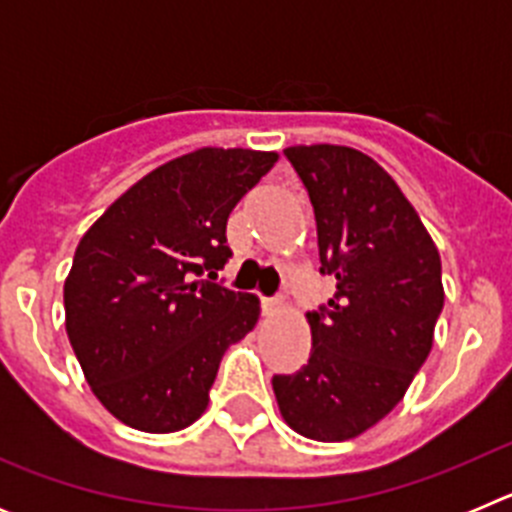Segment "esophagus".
I'll return each instance as SVG.
<instances>
[{"mask_svg":"<svg viewBox=\"0 0 512 512\" xmlns=\"http://www.w3.org/2000/svg\"><path fill=\"white\" fill-rule=\"evenodd\" d=\"M279 305H282V300H279V297H264V300H261V310H264V315L277 312Z\"/></svg>","mask_w":512,"mask_h":512,"instance_id":"esophagus-1","label":"esophagus"}]
</instances>
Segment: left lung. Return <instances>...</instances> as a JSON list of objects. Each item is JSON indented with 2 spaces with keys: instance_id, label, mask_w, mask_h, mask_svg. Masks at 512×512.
Masks as SVG:
<instances>
[{
  "instance_id": "left-lung-1",
  "label": "left lung",
  "mask_w": 512,
  "mask_h": 512,
  "mask_svg": "<svg viewBox=\"0 0 512 512\" xmlns=\"http://www.w3.org/2000/svg\"><path fill=\"white\" fill-rule=\"evenodd\" d=\"M284 156L310 197L320 274L336 279V295L307 312V364L271 387L297 433L343 441L390 413L431 354L441 256L377 161L325 143Z\"/></svg>"
}]
</instances>
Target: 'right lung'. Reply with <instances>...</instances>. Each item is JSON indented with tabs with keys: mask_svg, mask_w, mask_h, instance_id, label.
Returning <instances> with one entry per match:
<instances>
[{
	"mask_svg": "<svg viewBox=\"0 0 512 512\" xmlns=\"http://www.w3.org/2000/svg\"><path fill=\"white\" fill-rule=\"evenodd\" d=\"M277 153L200 148L158 166L87 230L63 284L66 333L89 387L117 420L182 431L210 400L230 343L259 300L217 282L225 225Z\"/></svg>",
	"mask_w": 512,
	"mask_h": 512,
	"instance_id": "1",
	"label": "right lung"
}]
</instances>
